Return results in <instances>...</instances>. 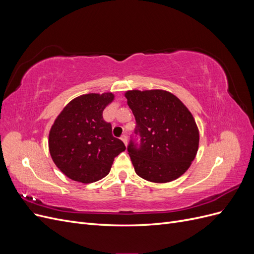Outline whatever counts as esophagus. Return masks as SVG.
<instances>
[{
  "label": "esophagus",
  "mask_w": 254,
  "mask_h": 254,
  "mask_svg": "<svg viewBox=\"0 0 254 254\" xmlns=\"http://www.w3.org/2000/svg\"><path fill=\"white\" fill-rule=\"evenodd\" d=\"M121 140L124 142V144L127 146V144H128V140H127V136H126V134H123L122 136H121Z\"/></svg>",
  "instance_id": "34e87169"
}]
</instances>
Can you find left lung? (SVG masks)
Wrapping results in <instances>:
<instances>
[{
	"mask_svg": "<svg viewBox=\"0 0 254 254\" xmlns=\"http://www.w3.org/2000/svg\"><path fill=\"white\" fill-rule=\"evenodd\" d=\"M127 105L135 122L140 146L130 142L128 152L141 178L166 183L186 173L199 146L193 114L180 99L165 90L126 91Z\"/></svg>",
	"mask_w": 254,
	"mask_h": 254,
	"instance_id": "obj_1",
	"label": "left lung"
}]
</instances>
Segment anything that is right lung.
Masks as SVG:
<instances>
[{
    "mask_svg": "<svg viewBox=\"0 0 254 254\" xmlns=\"http://www.w3.org/2000/svg\"><path fill=\"white\" fill-rule=\"evenodd\" d=\"M114 99L111 92L89 93L68 103L56 118L49 134L54 163L68 178L92 183L109 174L114 158L125 151L124 143L112 135L103 111Z\"/></svg>",
    "mask_w": 254,
    "mask_h": 254,
    "instance_id": "right-lung-1",
    "label": "right lung"
}]
</instances>
